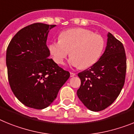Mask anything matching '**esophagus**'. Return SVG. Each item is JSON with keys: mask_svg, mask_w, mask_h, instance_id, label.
<instances>
[{"mask_svg": "<svg viewBox=\"0 0 134 134\" xmlns=\"http://www.w3.org/2000/svg\"><path fill=\"white\" fill-rule=\"evenodd\" d=\"M75 75H76V74H74V73H72V72H71V73H70V76L71 77H73L75 76Z\"/></svg>", "mask_w": 134, "mask_h": 134, "instance_id": "esophagus-1", "label": "esophagus"}]
</instances>
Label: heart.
I'll list each match as a JSON object with an SVG mask.
<instances>
[{"label": "heart", "instance_id": "obj_1", "mask_svg": "<svg viewBox=\"0 0 134 134\" xmlns=\"http://www.w3.org/2000/svg\"><path fill=\"white\" fill-rule=\"evenodd\" d=\"M105 41L100 35L94 34L86 29H70L63 31L59 40L48 44V51L53 60L63 64L69 54V64L72 67L86 69L94 65L102 56Z\"/></svg>", "mask_w": 134, "mask_h": 134}]
</instances>
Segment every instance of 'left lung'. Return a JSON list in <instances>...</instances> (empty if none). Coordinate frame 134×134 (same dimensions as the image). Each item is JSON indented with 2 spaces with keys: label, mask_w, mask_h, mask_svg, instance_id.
<instances>
[{
  "label": "left lung",
  "mask_w": 134,
  "mask_h": 134,
  "mask_svg": "<svg viewBox=\"0 0 134 134\" xmlns=\"http://www.w3.org/2000/svg\"><path fill=\"white\" fill-rule=\"evenodd\" d=\"M126 56L123 45L108 32L107 46L97 62L78 74L79 99L92 111H100L112 104L125 83Z\"/></svg>",
  "instance_id": "obj_1"
}]
</instances>
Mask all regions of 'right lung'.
Masks as SVG:
<instances>
[{
  "instance_id": "1",
  "label": "right lung",
  "mask_w": 134,
  "mask_h": 134,
  "mask_svg": "<svg viewBox=\"0 0 134 134\" xmlns=\"http://www.w3.org/2000/svg\"><path fill=\"white\" fill-rule=\"evenodd\" d=\"M55 26L36 23L25 27L14 36L7 50L10 86L17 99L28 107L43 109L51 105L70 76L48 58L46 40Z\"/></svg>"
}]
</instances>
